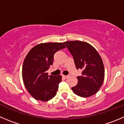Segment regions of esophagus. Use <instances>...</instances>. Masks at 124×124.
Wrapping results in <instances>:
<instances>
[{
  "mask_svg": "<svg viewBox=\"0 0 124 124\" xmlns=\"http://www.w3.org/2000/svg\"><path fill=\"white\" fill-rule=\"evenodd\" d=\"M68 75H63V77L64 78H68Z\"/></svg>",
  "mask_w": 124,
  "mask_h": 124,
  "instance_id": "obj_1",
  "label": "esophagus"
}]
</instances>
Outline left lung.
<instances>
[{
    "instance_id": "obj_1",
    "label": "left lung",
    "mask_w": 124,
    "mask_h": 124,
    "mask_svg": "<svg viewBox=\"0 0 124 124\" xmlns=\"http://www.w3.org/2000/svg\"><path fill=\"white\" fill-rule=\"evenodd\" d=\"M64 43L74 58L77 69L82 70V75L77 77V85L72 87V90L82 97L94 95L102 86L105 77L104 66L98 52L83 41H66Z\"/></svg>"
}]
</instances>
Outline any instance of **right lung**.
<instances>
[{
	"label": "right lung",
	"instance_id": "right-lung-1",
	"mask_svg": "<svg viewBox=\"0 0 124 124\" xmlns=\"http://www.w3.org/2000/svg\"><path fill=\"white\" fill-rule=\"evenodd\" d=\"M66 46L62 42L39 44L29 51L23 61L22 78L26 89L38 101L46 102L56 94L61 76L48 75L54 54Z\"/></svg>",
	"mask_w": 124,
	"mask_h": 124
}]
</instances>
